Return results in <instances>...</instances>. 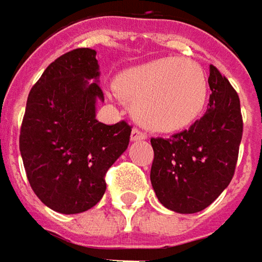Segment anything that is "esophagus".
Masks as SVG:
<instances>
[{"label":"esophagus","mask_w":262,"mask_h":262,"mask_svg":"<svg viewBox=\"0 0 262 262\" xmlns=\"http://www.w3.org/2000/svg\"><path fill=\"white\" fill-rule=\"evenodd\" d=\"M130 139L135 140V142H136V140L146 139V133H145V132H142V130H140V129H136V127H135V129L132 130Z\"/></svg>","instance_id":"esophagus-1"}]
</instances>
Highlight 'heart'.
Returning a JSON list of instances; mask_svg holds the SVG:
<instances>
[{"instance_id":"obj_1","label":"heart","mask_w":262,"mask_h":262,"mask_svg":"<svg viewBox=\"0 0 262 262\" xmlns=\"http://www.w3.org/2000/svg\"><path fill=\"white\" fill-rule=\"evenodd\" d=\"M135 119L155 132L181 130L197 120L207 100V78L199 63L161 58L129 69L117 81Z\"/></svg>"}]
</instances>
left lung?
<instances>
[{"label":"left lung","instance_id":"obj_1","mask_svg":"<svg viewBox=\"0 0 262 262\" xmlns=\"http://www.w3.org/2000/svg\"><path fill=\"white\" fill-rule=\"evenodd\" d=\"M212 94L204 116L171 138H152L150 183L158 200L177 213L202 212L229 185L244 132L238 93L210 65Z\"/></svg>","mask_w":262,"mask_h":262}]
</instances>
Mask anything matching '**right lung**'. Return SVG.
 I'll return each instance as SVG.
<instances>
[{
    "instance_id": "obj_1",
    "label": "right lung",
    "mask_w": 262,
    "mask_h": 262,
    "mask_svg": "<svg viewBox=\"0 0 262 262\" xmlns=\"http://www.w3.org/2000/svg\"><path fill=\"white\" fill-rule=\"evenodd\" d=\"M97 52L78 48L55 59L29 93L20 152L34 194L52 210L85 212L105 191V174L127 149L132 126L95 119L103 100Z\"/></svg>"
}]
</instances>
